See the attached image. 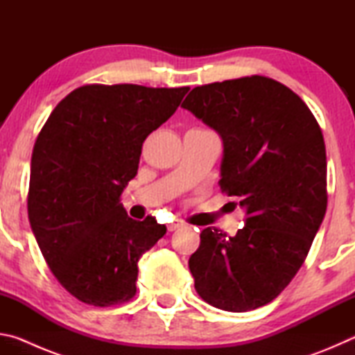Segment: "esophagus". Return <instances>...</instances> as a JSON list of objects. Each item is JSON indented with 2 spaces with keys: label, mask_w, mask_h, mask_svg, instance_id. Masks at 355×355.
I'll use <instances>...</instances> for the list:
<instances>
[{
  "label": "esophagus",
  "mask_w": 355,
  "mask_h": 355,
  "mask_svg": "<svg viewBox=\"0 0 355 355\" xmlns=\"http://www.w3.org/2000/svg\"><path fill=\"white\" fill-rule=\"evenodd\" d=\"M180 227H183V222L182 220H175V222H172V224H169V232H173V230H177V228H180Z\"/></svg>",
  "instance_id": "34e87169"
}]
</instances>
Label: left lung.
Listing matches in <instances>:
<instances>
[{
	"label": "left lung",
	"mask_w": 355,
	"mask_h": 355,
	"mask_svg": "<svg viewBox=\"0 0 355 355\" xmlns=\"http://www.w3.org/2000/svg\"><path fill=\"white\" fill-rule=\"evenodd\" d=\"M182 107L220 136V189L245 211L235 236L202 230L196 291L216 309L255 310L296 275L326 214L321 128L299 95L258 75L194 87Z\"/></svg>",
	"instance_id": "left-lung-1"
}]
</instances>
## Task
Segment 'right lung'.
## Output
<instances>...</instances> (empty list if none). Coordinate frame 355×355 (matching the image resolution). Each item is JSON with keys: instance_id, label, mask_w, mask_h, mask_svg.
Returning <instances> with one entry per match:
<instances>
[{"instance_id": "1", "label": "right lung", "mask_w": 355, "mask_h": 355, "mask_svg": "<svg viewBox=\"0 0 355 355\" xmlns=\"http://www.w3.org/2000/svg\"><path fill=\"white\" fill-rule=\"evenodd\" d=\"M189 87L91 84L53 110L34 144L28 216L48 268L95 307L136 294L137 261L164 236L152 216L128 218L120 196L136 177L142 142Z\"/></svg>"}]
</instances>
